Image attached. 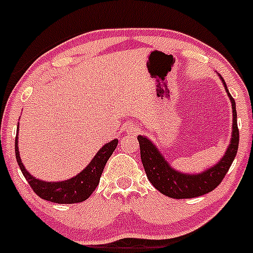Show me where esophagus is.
<instances>
[{
	"label": "esophagus",
	"instance_id": "1",
	"mask_svg": "<svg viewBox=\"0 0 253 253\" xmlns=\"http://www.w3.org/2000/svg\"><path fill=\"white\" fill-rule=\"evenodd\" d=\"M126 129H127V131L132 132V134H134V132H136V131H137V127L135 126H132V124H129V126H126Z\"/></svg>",
	"mask_w": 253,
	"mask_h": 253
}]
</instances>
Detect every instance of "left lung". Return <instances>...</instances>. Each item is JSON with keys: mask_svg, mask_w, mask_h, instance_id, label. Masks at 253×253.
I'll return each instance as SVG.
<instances>
[{"mask_svg": "<svg viewBox=\"0 0 253 253\" xmlns=\"http://www.w3.org/2000/svg\"><path fill=\"white\" fill-rule=\"evenodd\" d=\"M223 84L231 101V107H233V135H231L230 145H229L224 157L218 162V165L207 169L204 173L197 174V175L196 174L194 175L181 174L169 167L162 155L158 152L156 146L147 137L141 136V135L137 136L140 144V155H141L142 166L145 168L146 175L151 184L166 196L178 200L202 196V195L213 191L222 183L224 176L228 173L229 168L235 158L236 152H238L239 129L235 101L229 93L224 80Z\"/></svg>", "mask_w": 253, "mask_h": 253, "instance_id": "left-lung-1", "label": "left lung"}]
</instances>
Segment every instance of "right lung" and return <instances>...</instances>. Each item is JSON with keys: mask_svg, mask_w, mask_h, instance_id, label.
Wrapping results in <instances>:
<instances>
[{"mask_svg": "<svg viewBox=\"0 0 253 253\" xmlns=\"http://www.w3.org/2000/svg\"><path fill=\"white\" fill-rule=\"evenodd\" d=\"M17 142L18 139L15 137V158H17L23 175L25 176L33 191L46 201L66 205L79 204L90 197V195L95 191L100 183V178L102 175L103 168H105L108 158L111 157L118 145V140H113V141L106 144L93 157L90 165L74 178L66 181H58V183H46V181L35 179L28 173L20 161Z\"/></svg>", "mask_w": 253, "mask_h": 253, "instance_id": "add662e5", "label": "right lung"}]
</instances>
